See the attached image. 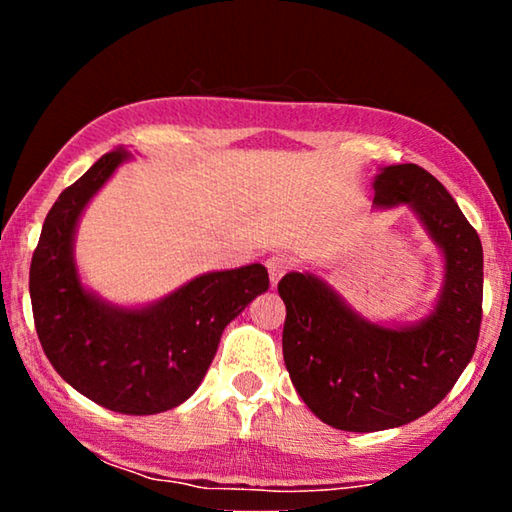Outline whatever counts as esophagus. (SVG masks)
I'll return each mask as SVG.
<instances>
[{
  "label": "esophagus",
  "mask_w": 512,
  "mask_h": 512,
  "mask_svg": "<svg viewBox=\"0 0 512 512\" xmlns=\"http://www.w3.org/2000/svg\"><path fill=\"white\" fill-rule=\"evenodd\" d=\"M289 259L284 255H273L266 259V268H268V277H271V284L275 287L280 282V277L289 271Z\"/></svg>",
  "instance_id": "1"
}]
</instances>
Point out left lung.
<instances>
[{
  "instance_id": "obj_1",
  "label": "left lung",
  "mask_w": 512,
  "mask_h": 512,
  "mask_svg": "<svg viewBox=\"0 0 512 512\" xmlns=\"http://www.w3.org/2000/svg\"><path fill=\"white\" fill-rule=\"evenodd\" d=\"M377 210L411 207L445 259L440 296L409 325H379L357 314L314 273L277 284L287 305L282 354L311 413L334 429L381 431L429 413L470 363L481 327L483 248L447 189L418 164L375 176Z\"/></svg>"
}]
</instances>
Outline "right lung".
Instances as JSON below:
<instances>
[{"instance_id":"1","label":"right lung","mask_w":512,"mask_h":512,"mask_svg":"<svg viewBox=\"0 0 512 512\" xmlns=\"http://www.w3.org/2000/svg\"><path fill=\"white\" fill-rule=\"evenodd\" d=\"M115 149L69 185L51 207L31 259L29 291L47 359L88 400L126 415L176 409L192 397L230 320L268 289L262 264L194 277L146 307H119L83 287L76 225L119 164Z\"/></svg>"}]
</instances>
